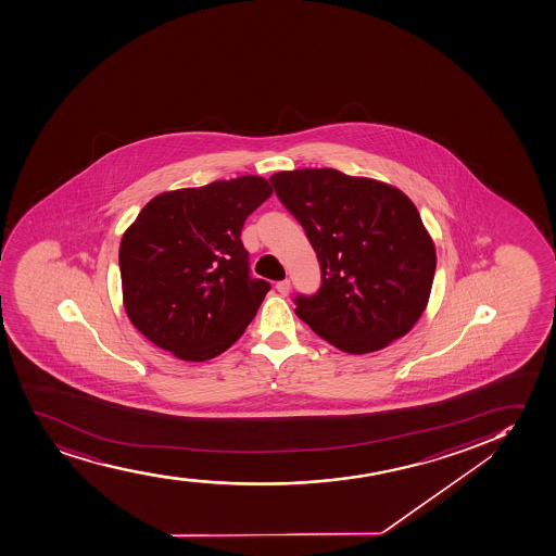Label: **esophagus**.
Masks as SVG:
<instances>
[{"label":"esophagus","instance_id":"34e87169","mask_svg":"<svg viewBox=\"0 0 556 556\" xmlns=\"http://www.w3.org/2000/svg\"><path fill=\"white\" fill-rule=\"evenodd\" d=\"M290 281L288 279H285V281H279L277 285H275V288H277V292L281 293V295H288V292H290Z\"/></svg>","mask_w":556,"mask_h":556}]
</instances>
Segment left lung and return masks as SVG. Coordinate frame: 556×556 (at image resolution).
<instances>
[{
    "label": "left lung",
    "mask_w": 556,
    "mask_h": 556,
    "mask_svg": "<svg viewBox=\"0 0 556 556\" xmlns=\"http://www.w3.org/2000/svg\"><path fill=\"white\" fill-rule=\"evenodd\" d=\"M269 182L321 268V287L295 295V314L351 355L405 337L429 303L437 269L416 205L387 182L332 168L279 172Z\"/></svg>",
    "instance_id": "8db88e82"
}]
</instances>
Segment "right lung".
<instances>
[{"mask_svg": "<svg viewBox=\"0 0 556 556\" xmlns=\"http://www.w3.org/2000/svg\"><path fill=\"white\" fill-rule=\"evenodd\" d=\"M271 195L243 175L159 193L119 243L125 313L161 350L203 363L229 350L255 318L269 282L250 275L243 222Z\"/></svg>", "mask_w": 556, "mask_h": 556, "instance_id": "obj_1", "label": "right lung"}]
</instances>
